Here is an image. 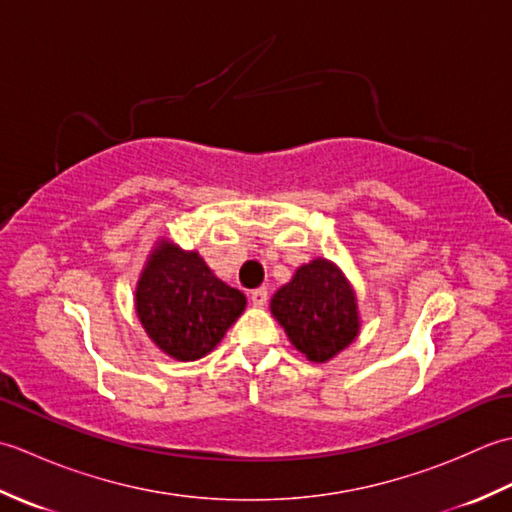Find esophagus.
Returning <instances> with one entry per match:
<instances>
[{
    "mask_svg": "<svg viewBox=\"0 0 512 512\" xmlns=\"http://www.w3.org/2000/svg\"><path fill=\"white\" fill-rule=\"evenodd\" d=\"M250 303H253L255 308H264L268 303V290L266 288H257L250 292Z\"/></svg>",
    "mask_w": 512,
    "mask_h": 512,
    "instance_id": "34e87169",
    "label": "esophagus"
}]
</instances>
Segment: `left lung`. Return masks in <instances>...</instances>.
<instances>
[{"label": "left lung", "mask_w": 512, "mask_h": 512, "mask_svg": "<svg viewBox=\"0 0 512 512\" xmlns=\"http://www.w3.org/2000/svg\"><path fill=\"white\" fill-rule=\"evenodd\" d=\"M270 312L290 343L314 363L330 361L361 330L354 288L341 268L323 257L297 268L270 299Z\"/></svg>", "instance_id": "left-lung-1"}]
</instances>
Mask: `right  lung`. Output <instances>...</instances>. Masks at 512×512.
<instances>
[{"instance_id":"obj_1","label":"right lung","mask_w":512,"mask_h":512,"mask_svg":"<svg viewBox=\"0 0 512 512\" xmlns=\"http://www.w3.org/2000/svg\"><path fill=\"white\" fill-rule=\"evenodd\" d=\"M246 297L213 275L195 250L160 239L136 286V314L147 336L176 361L202 358L224 339Z\"/></svg>"}]
</instances>
